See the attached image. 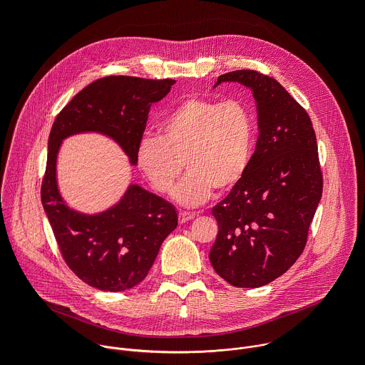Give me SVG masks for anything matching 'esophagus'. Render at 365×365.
<instances>
[{
    "mask_svg": "<svg viewBox=\"0 0 365 365\" xmlns=\"http://www.w3.org/2000/svg\"><path fill=\"white\" fill-rule=\"evenodd\" d=\"M193 218H195V214H192V212H179V222L180 224L192 221Z\"/></svg>",
    "mask_w": 365,
    "mask_h": 365,
    "instance_id": "1",
    "label": "esophagus"
}]
</instances>
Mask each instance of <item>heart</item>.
Here are the masks:
<instances>
[{"label":"heart","instance_id":"1","mask_svg":"<svg viewBox=\"0 0 365 365\" xmlns=\"http://www.w3.org/2000/svg\"><path fill=\"white\" fill-rule=\"evenodd\" d=\"M160 134L140 138L137 166L155 190L168 193L186 165L189 175L175 197L195 206L214 190L224 195L241 183L252 159L255 123L240 99L189 96L166 114Z\"/></svg>","mask_w":365,"mask_h":365}]
</instances>
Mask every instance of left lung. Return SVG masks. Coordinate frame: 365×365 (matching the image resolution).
Here are the masks:
<instances>
[{
    "label": "left lung",
    "instance_id": "left-lung-1",
    "mask_svg": "<svg viewBox=\"0 0 365 365\" xmlns=\"http://www.w3.org/2000/svg\"><path fill=\"white\" fill-rule=\"evenodd\" d=\"M252 91L258 138L241 183L212 207L218 235L210 259L235 287H259L300 257L322 196L315 130L306 110L273 78L234 71L218 78Z\"/></svg>",
    "mask_w": 365,
    "mask_h": 365
}]
</instances>
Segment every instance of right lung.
<instances>
[{
    "instance_id": "right-lung-1",
    "label": "right lung",
    "mask_w": 365,
    "mask_h": 365,
    "mask_svg": "<svg viewBox=\"0 0 365 365\" xmlns=\"http://www.w3.org/2000/svg\"><path fill=\"white\" fill-rule=\"evenodd\" d=\"M173 79L134 76L101 78L79 93L56 117L48 135L41 203L69 269L89 286L123 292L141 283L162 242L178 227L175 206L138 185H130L110 210L86 215L71 210L56 180L62 141L79 133L113 138L135 162V148L145 130L150 107L163 99Z\"/></svg>"
}]
</instances>
